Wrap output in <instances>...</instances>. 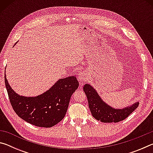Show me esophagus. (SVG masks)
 I'll use <instances>...</instances> for the list:
<instances>
[{"label": "esophagus", "mask_w": 153, "mask_h": 153, "mask_svg": "<svg viewBox=\"0 0 153 153\" xmlns=\"http://www.w3.org/2000/svg\"><path fill=\"white\" fill-rule=\"evenodd\" d=\"M77 79L80 82V84H83V83L85 82L88 79V74L85 71H80L79 74L77 76Z\"/></svg>", "instance_id": "34e87169"}]
</instances>
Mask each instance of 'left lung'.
<instances>
[{
  "label": "left lung",
  "instance_id": "obj_1",
  "mask_svg": "<svg viewBox=\"0 0 153 153\" xmlns=\"http://www.w3.org/2000/svg\"><path fill=\"white\" fill-rule=\"evenodd\" d=\"M83 90L86 95L92 115L103 123H117L123 121L138 107V101L123 108H113L106 103L90 84H85Z\"/></svg>",
  "mask_w": 153,
  "mask_h": 153
}]
</instances>
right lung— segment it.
<instances>
[{
	"mask_svg": "<svg viewBox=\"0 0 153 153\" xmlns=\"http://www.w3.org/2000/svg\"><path fill=\"white\" fill-rule=\"evenodd\" d=\"M4 82L10 102L17 115L27 123L42 128H51L63 120L71 95L79 86L76 76H69L58 79L42 94L27 97L12 89L6 74Z\"/></svg>",
	"mask_w": 153,
	"mask_h": 153,
	"instance_id": "add662e5",
	"label": "right lung"
}]
</instances>
